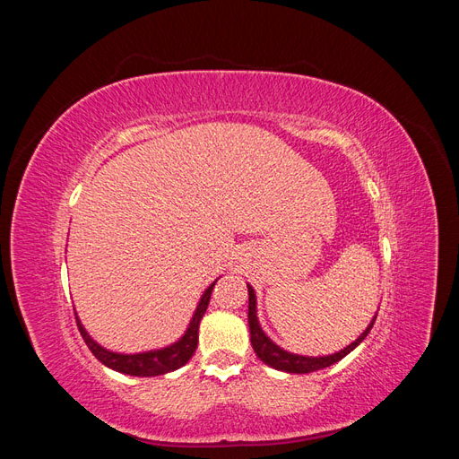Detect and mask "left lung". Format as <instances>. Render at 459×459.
<instances>
[{"label": "left lung", "mask_w": 459, "mask_h": 459, "mask_svg": "<svg viewBox=\"0 0 459 459\" xmlns=\"http://www.w3.org/2000/svg\"><path fill=\"white\" fill-rule=\"evenodd\" d=\"M247 289H248V329H251L253 349H255L256 356L262 359L264 364L273 368V369L285 371V373H312V371H317V369H324V368L337 364L339 359H342L346 354H351L356 349V346L368 337V333L371 331V327L375 324V317H377V314H375L362 335H359L349 346H344L342 351H339L335 354H329V356H300V354H293V352L283 351L281 346H277L266 335V333H264V329L260 327V322H258V316H256L255 289L248 283H247Z\"/></svg>", "instance_id": "8db88e82"}]
</instances>
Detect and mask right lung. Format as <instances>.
Listing matches in <instances>:
<instances>
[{
	"label": "right lung",
	"mask_w": 459,
	"mask_h": 459,
	"mask_svg": "<svg viewBox=\"0 0 459 459\" xmlns=\"http://www.w3.org/2000/svg\"><path fill=\"white\" fill-rule=\"evenodd\" d=\"M216 281L208 285L204 293L201 295V300L197 304L195 314H193L184 335L179 337L176 342L164 346V349L137 352V354H120V352L107 351V349H103L100 342H95L91 339V335L86 331V327L82 325V322L76 316L80 335H82V339L86 341L88 349L93 352V356L100 359L103 366L115 369V371L134 375V377H157V375H164L169 371H174L178 368L186 366L191 359L193 352H195V349H197L199 324H201V319H203V316L208 308V302H211V295H212V289H214Z\"/></svg>",
	"instance_id": "obj_1"
}]
</instances>
